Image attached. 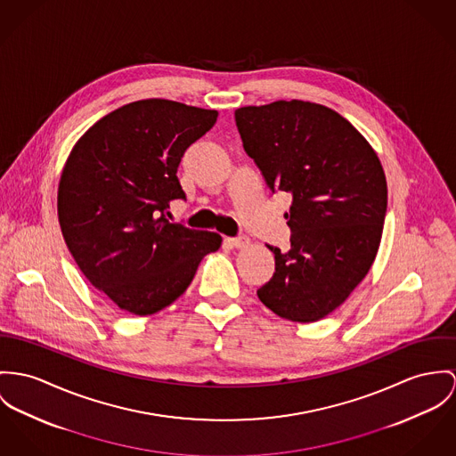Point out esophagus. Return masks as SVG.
<instances>
[{
	"label": "esophagus",
	"instance_id": "esophagus-1",
	"mask_svg": "<svg viewBox=\"0 0 456 456\" xmlns=\"http://www.w3.org/2000/svg\"><path fill=\"white\" fill-rule=\"evenodd\" d=\"M229 243L234 248H245L249 245V238L248 236H236V238H229Z\"/></svg>",
	"mask_w": 456,
	"mask_h": 456
}]
</instances>
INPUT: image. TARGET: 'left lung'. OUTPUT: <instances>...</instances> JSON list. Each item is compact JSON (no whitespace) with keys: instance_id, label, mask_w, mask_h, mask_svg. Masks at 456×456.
Segmentation results:
<instances>
[{"instance_id":"left-lung-1","label":"left lung","mask_w":456,"mask_h":456,"mask_svg":"<svg viewBox=\"0 0 456 456\" xmlns=\"http://www.w3.org/2000/svg\"><path fill=\"white\" fill-rule=\"evenodd\" d=\"M246 154L273 192H289V249L269 246L276 273L256 289L274 314L313 322L346 302L382 240L387 182L379 156L330 107L278 101L236 109Z\"/></svg>"}]
</instances>
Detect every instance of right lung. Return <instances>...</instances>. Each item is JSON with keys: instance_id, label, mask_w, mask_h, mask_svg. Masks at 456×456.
<instances>
[{"instance_id": "obj_1", "label": "right lung", "mask_w": 456, "mask_h": 456, "mask_svg": "<svg viewBox=\"0 0 456 456\" xmlns=\"http://www.w3.org/2000/svg\"><path fill=\"white\" fill-rule=\"evenodd\" d=\"M218 112L165 99L123 105L70 151L59 183V222L81 273L119 309L149 315L187 289L216 232L168 222L185 200L176 168Z\"/></svg>"}]
</instances>
